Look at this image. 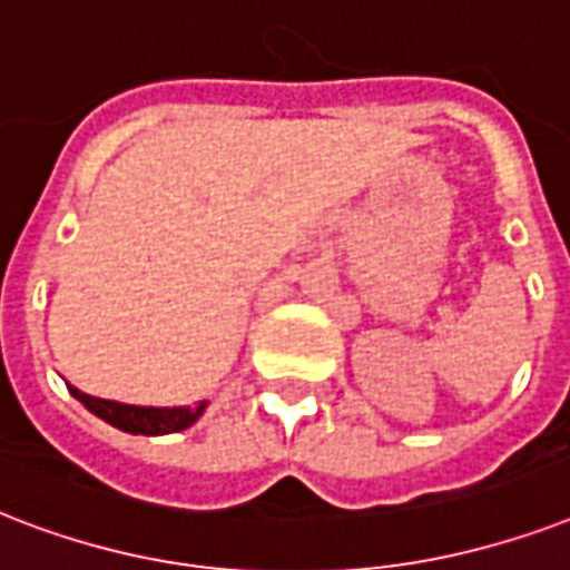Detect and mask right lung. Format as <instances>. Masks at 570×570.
Listing matches in <instances>:
<instances>
[{
	"label": "right lung",
	"mask_w": 570,
	"mask_h": 570,
	"mask_svg": "<svg viewBox=\"0 0 570 570\" xmlns=\"http://www.w3.org/2000/svg\"><path fill=\"white\" fill-rule=\"evenodd\" d=\"M70 395L86 404V410H91L97 419H104L118 431H127V434H145V436H160V434H175V431H184V428L196 425L198 416L205 413L207 401H198L196 407H139V404H121V401H106L95 399V395H86L79 392L77 386H70Z\"/></svg>",
	"instance_id": "1"
}]
</instances>
